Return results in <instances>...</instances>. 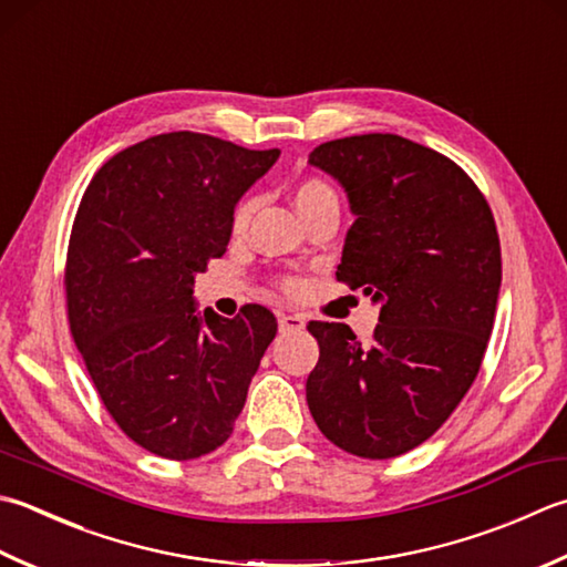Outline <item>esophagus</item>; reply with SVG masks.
<instances>
[{
	"mask_svg": "<svg viewBox=\"0 0 567 567\" xmlns=\"http://www.w3.org/2000/svg\"><path fill=\"white\" fill-rule=\"evenodd\" d=\"M277 324H280V331H302L305 317L302 315H280L277 317Z\"/></svg>",
	"mask_w": 567,
	"mask_h": 567,
	"instance_id": "1",
	"label": "esophagus"
}]
</instances>
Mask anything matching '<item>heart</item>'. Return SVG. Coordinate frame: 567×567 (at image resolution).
I'll return each instance as SVG.
<instances>
[{
    "label": "heart",
    "mask_w": 567,
    "mask_h": 567,
    "mask_svg": "<svg viewBox=\"0 0 567 567\" xmlns=\"http://www.w3.org/2000/svg\"><path fill=\"white\" fill-rule=\"evenodd\" d=\"M334 202H337L334 188H331L324 179H319V176H307V179H302L295 186V206H297L299 216H302V218L312 216L317 208H321L324 204H334ZM250 214H252V202H250V198H246V202H240L236 206V210H233V216H230L233 236H240V233L248 228ZM282 285H285L287 292L299 290L297 277H287Z\"/></svg>",
    "instance_id": "obj_1"
}]
</instances>
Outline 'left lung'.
<instances>
[{"label":"left lung","instance_id":"obj_1","mask_svg":"<svg viewBox=\"0 0 567 567\" xmlns=\"http://www.w3.org/2000/svg\"><path fill=\"white\" fill-rule=\"evenodd\" d=\"M309 164L339 179L357 216L337 280L381 315L371 347L309 321L307 405L343 452L391 460L435 435L480 373L502 287L496 224L462 166L401 135L331 140Z\"/></svg>","mask_w":567,"mask_h":567}]
</instances>
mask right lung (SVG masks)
I'll return each mask as SVG.
<instances>
[{"mask_svg":"<svg viewBox=\"0 0 567 567\" xmlns=\"http://www.w3.org/2000/svg\"><path fill=\"white\" fill-rule=\"evenodd\" d=\"M280 150L166 132L100 166L65 255V307L85 369L125 435L196 460L230 437L277 334L262 305L233 319L194 307V275L220 258L238 198Z\"/></svg>","mask_w":567,"mask_h":567,"instance_id":"add662e5","label":"right lung"}]
</instances>
